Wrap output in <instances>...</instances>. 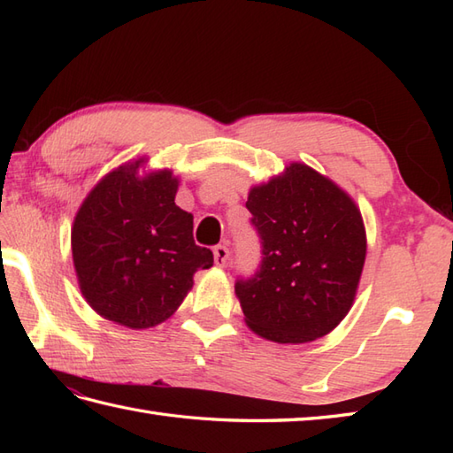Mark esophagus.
<instances>
[{"label": "esophagus", "mask_w": 453, "mask_h": 453, "mask_svg": "<svg viewBox=\"0 0 453 453\" xmlns=\"http://www.w3.org/2000/svg\"><path fill=\"white\" fill-rule=\"evenodd\" d=\"M227 261H229V249L226 245H216L214 247V263H216V266L224 268L227 265Z\"/></svg>", "instance_id": "34e87169"}]
</instances>
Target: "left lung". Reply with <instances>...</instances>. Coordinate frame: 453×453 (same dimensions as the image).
I'll return each instance as SVG.
<instances>
[{"label":"left lung","instance_id":"obj_1","mask_svg":"<svg viewBox=\"0 0 453 453\" xmlns=\"http://www.w3.org/2000/svg\"><path fill=\"white\" fill-rule=\"evenodd\" d=\"M263 261L235 294L245 323L266 341L321 339L352 307L365 261L358 206L303 163L253 187L247 198Z\"/></svg>","mask_w":453,"mask_h":453}]
</instances>
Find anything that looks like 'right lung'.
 <instances>
[{
  "label": "right lung",
  "instance_id": "add662e5",
  "mask_svg": "<svg viewBox=\"0 0 453 453\" xmlns=\"http://www.w3.org/2000/svg\"><path fill=\"white\" fill-rule=\"evenodd\" d=\"M143 159L101 179L73 219L72 255L81 294L101 317L148 329L177 311L192 276L214 265L192 237V214L175 204L169 169L138 175Z\"/></svg>",
  "mask_w": 453,
  "mask_h": 453
}]
</instances>
